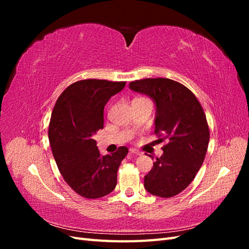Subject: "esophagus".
<instances>
[{"label":"esophagus","instance_id":"esophagus-1","mask_svg":"<svg viewBox=\"0 0 249 249\" xmlns=\"http://www.w3.org/2000/svg\"><path fill=\"white\" fill-rule=\"evenodd\" d=\"M130 154H133V155L139 156V155H141L142 153L140 152V150H138V149H134V148H131V149H130Z\"/></svg>","mask_w":249,"mask_h":249}]
</instances>
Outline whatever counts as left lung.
I'll use <instances>...</instances> for the list:
<instances>
[{"mask_svg": "<svg viewBox=\"0 0 249 249\" xmlns=\"http://www.w3.org/2000/svg\"><path fill=\"white\" fill-rule=\"evenodd\" d=\"M129 87L155 102V134L164 135L160 142L168 139L144 177V188L156 196H176L191 184L205 160L210 140L205 112L191 90L177 81L148 78Z\"/></svg>", "mask_w": 249, "mask_h": 249, "instance_id": "obj_1", "label": "left lung"}]
</instances>
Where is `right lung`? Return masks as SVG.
Here are the masks:
<instances>
[{"label":"right lung","mask_w":249,"mask_h":249,"mask_svg":"<svg viewBox=\"0 0 249 249\" xmlns=\"http://www.w3.org/2000/svg\"><path fill=\"white\" fill-rule=\"evenodd\" d=\"M125 82L88 79L70 85L53 110L49 139L58 169L71 189L100 198L115 189L117 170L129 149L101 156L93 135L104 127V107Z\"/></svg>","instance_id":"right-lung-1"}]
</instances>
